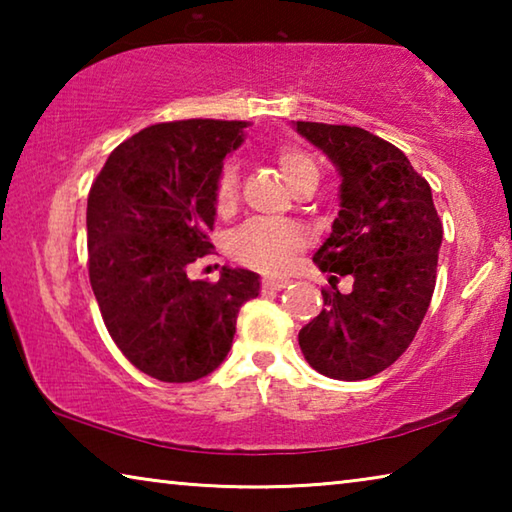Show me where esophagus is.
<instances>
[{"label":"esophagus","mask_w":512,"mask_h":512,"mask_svg":"<svg viewBox=\"0 0 512 512\" xmlns=\"http://www.w3.org/2000/svg\"><path fill=\"white\" fill-rule=\"evenodd\" d=\"M289 287V280L287 277H273V275H266L262 280V289L266 291H282Z\"/></svg>","instance_id":"obj_1"}]
</instances>
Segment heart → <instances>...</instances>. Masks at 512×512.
<instances>
[{
	"label": "heart",
	"mask_w": 512,
	"mask_h": 512,
	"mask_svg": "<svg viewBox=\"0 0 512 512\" xmlns=\"http://www.w3.org/2000/svg\"><path fill=\"white\" fill-rule=\"evenodd\" d=\"M277 164L287 178L291 187L300 185L302 180L311 176L318 178L316 162L300 149H284L277 151ZM239 198V169L235 162L223 164L214 185V205L221 214L230 212ZM305 244V237L298 225L280 223V221H264L255 219L248 221L232 232L228 239V253L237 262L246 264L259 271H282L291 264L298 250Z\"/></svg>",
	"instance_id": "1"
}]
</instances>
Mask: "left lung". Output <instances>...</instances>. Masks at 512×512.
Here are the masks:
<instances>
[{
  "instance_id": "1",
  "label": "left lung",
  "mask_w": 512,
  "mask_h": 512,
  "mask_svg": "<svg viewBox=\"0 0 512 512\" xmlns=\"http://www.w3.org/2000/svg\"><path fill=\"white\" fill-rule=\"evenodd\" d=\"M293 126L341 176L339 216L314 255L332 273L325 307L300 329V350L320 375L368 379L402 357L427 314L443 223L429 183L391 142L359 126ZM339 276L353 280L348 294Z\"/></svg>"
}]
</instances>
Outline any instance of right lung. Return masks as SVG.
<instances>
[{"label":"right lung","mask_w":512,"mask_h":512,"mask_svg":"<svg viewBox=\"0 0 512 512\" xmlns=\"http://www.w3.org/2000/svg\"><path fill=\"white\" fill-rule=\"evenodd\" d=\"M248 121L155 124L108 155L88 196V268L103 323L137 370L169 384L210 375L228 357L259 275L223 266L189 280L212 250L214 185Z\"/></svg>","instance_id":"1"}]
</instances>
